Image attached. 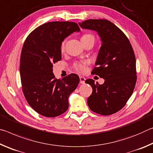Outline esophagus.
Returning <instances> with one entry per match:
<instances>
[{"label":"esophagus","mask_w":153,"mask_h":153,"mask_svg":"<svg viewBox=\"0 0 153 153\" xmlns=\"http://www.w3.org/2000/svg\"><path fill=\"white\" fill-rule=\"evenodd\" d=\"M79 80H80V84H84V83H85V80H86V79H85L84 77L80 76V77H79Z\"/></svg>","instance_id":"1"}]
</instances>
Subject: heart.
I'll return each instance as SVG.
<instances>
[{
    "instance_id": "1",
    "label": "heart",
    "mask_w": 153,
    "mask_h": 153,
    "mask_svg": "<svg viewBox=\"0 0 153 153\" xmlns=\"http://www.w3.org/2000/svg\"><path fill=\"white\" fill-rule=\"evenodd\" d=\"M87 39H92L94 40V38L92 34H84L82 36L81 41ZM61 52H64L65 51V42H63L61 46ZM74 68L76 71L80 72V73H84L86 70V64L84 63H77L74 65Z\"/></svg>"
}]
</instances>
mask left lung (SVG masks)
I'll return each mask as SVG.
<instances>
[{
  "label": "left lung",
  "mask_w": 153,
  "mask_h": 153,
  "mask_svg": "<svg viewBox=\"0 0 153 153\" xmlns=\"http://www.w3.org/2000/svg\"><path fill=\"white\" fill-rule=\"evenodd\" d=\"M83 29L96 31L101 46L92 74L105 79L102 84L88 79L92 88L88 105L93 112L108 115L122 108L132 94L136 82V58L128 38L107 19H88L79 23Z\"/></svg>",
  "instance_id": "1"
}]
</instances>
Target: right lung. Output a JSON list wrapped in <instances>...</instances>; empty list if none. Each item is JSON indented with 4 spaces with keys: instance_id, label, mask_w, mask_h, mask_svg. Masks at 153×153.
<instances>
[{
    "instance_id": "obj_1",
    "label": "right lung",
    "mask_w": 153,
    "mask_h": 153,
    "mask_svg": "<svg viewBox=\"0 0 153 153\" xmlns=\"http://www.w3.org/2000/svg\"><path fill=\"white\" fill-rule=\"evenodd\" d=\"M79 31L74 22H48L32 31L23 46L19 67L23 92L30 107L45 117L65 112L69 95L79 84L75 74L56 79L53 67L61 59L62 42Z\"/></svg>"
}]
</instances>
